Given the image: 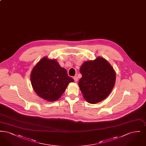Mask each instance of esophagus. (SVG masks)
I'll list each match as a JSON object with an SVG mask.
<instances>
[{"label": "esophagus", "mask_w": 146, "mask_h": 146, "mask_svg": "<svg viewBox=\"0 0 146 146\" xmlns=\"http://www.w3.org/2000/svg\"><path fill=\"white\" fill-rule=\"evenodd\" d=\"M73 79H74V82H78V78H77V76H74L73 77Z\"/></svg>", "instance_id": "1"}]
</instances>
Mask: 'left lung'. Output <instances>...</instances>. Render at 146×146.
Masks as SVG:
<instances>
[{"label": "left lung", "instance_id": "1", "mask_svg": "<svg viewBox=\"0 0 146 146\" xmlns=\"http://www.w3.org/2000/svg\"><path fill=\"white\" fill-rule=\"evenodd\" d=\"M79 70L82 77L78 85L87 102L95 104L110 94L115 83L116 73L105 58L97 57L93 61H85Z\"/></svg>", "mask_w": 146, "mask_h": 146}]
</instances>
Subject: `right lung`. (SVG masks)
<instances>
[{"label": "right lung", "instance_id": "add662e5", "mask_svg": "<svg viewBox=\"0 0 146 146\" xmlns=\"http://www.w3.org/2000/svg\"><path fill=\"white\" fill-rule=\"evenodd\" d=\"M31 81L35 92L44 100L54 102L59 99L68 84L74 79L68 76L55 59L44 57L35 65L31 73Z\"/></svg>", "mask_w": 146, "mask_h": 146}]
</instances>
